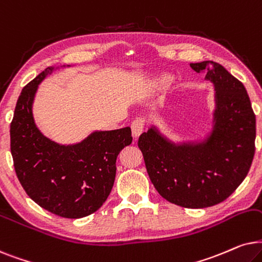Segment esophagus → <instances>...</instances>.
<instances>
[{
	"label": "esophagus",
	"instance_id": "34e87169",
	"mask_svg": "<svg viewBox=\"0 0 262 262\" xmlns=\"http://www.w3.org/2000/svg\"><path fill=\"white\" fill-rule=\"evenodd\" d=\"M144 125L145 121L141 120V118H138V120H135L132 123V135H133L134 139H138L140 137L142 132H144Z\"/></svg>",
	"mask_w": 262,
	"mask_h": 262
}]
</instances>
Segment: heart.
<instances>
[{"label": "heart", "instance_id": "obj_1", "mask_svg": "<svg viewBox=\"0 0 262 262\" xmlns=\"http://www.w3.org/2000/svg\"><path fill=\"white\" fill-rule=\"evenodd\" d=\"M167 80H169V78L166 75H157L156 78L151 80V87L152 89H158V87L165 85Z\"/></svg>", "mask_w": 262, "mask_h": 262}]
</instances>
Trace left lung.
<instances>
[{
  "mask_svg": "<svg viewBox=\"0 0 262 262\" xmlns=\"http://www.w3.org/2000/svg\"><path fill=\"white\" fill-rule=\"evenodd\" d=\"M214 87L211 128L200 140L173 141L151 125L139 138L149 180L171 204L214 206L243 182L255 153V115L246 87L213 61L190 63Z\"/></svg>",
  "mask_w": 262,
  "mask_h": 262,
  "instance_id": "8db88e82",
  "label": "left lung"
}]
</instances>
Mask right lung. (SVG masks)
Instances as JSON below:
<instances>
[{"label":"right lung","instance_id":"obj_1","mask_svg":"<svg viewBox=\"0 0 262 262\" xmlns=\"http://www.w3.org/2000/svg\"><path fill=\"white\" fill-rule=\"evenodd\" d=\"M71 66H50L24 87L10 124V152L17 179L27 195L51 213L82 218L109 196L116 159L130 145L129 127L93 130L75 144H60L44 135L33 117L38 86L52 72Z\"/></svg>","mask_w":262,"mask_h":262}]
</instances>
